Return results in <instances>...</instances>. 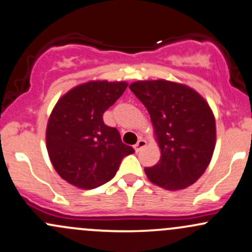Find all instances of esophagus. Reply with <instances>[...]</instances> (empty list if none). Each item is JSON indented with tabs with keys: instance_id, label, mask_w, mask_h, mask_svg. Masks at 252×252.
<instances>
[{
	"instance_id": "obj_1",
	"label": "esophagus",
	"mask_w": 252,
	"mask_h": 252,
	"mask_svg": "<svg viewBox=\"0 0 252 252\" xmlns=\"http://www.w3.org/2000/svg\"><path fill=\"white\" fill-rule=\"evenodd\" d=\"M145 145H146V140L145 139H139L137 141V144H135L133 148H134L135 151L138 152V151H140V150L143 149Z\"/></svg>"
}]
</instances>
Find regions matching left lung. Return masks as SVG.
Listing matches in <instances>:
<instances>
[{
	"mask_svg": "<svg viewBox=\"0 0 252 252\" xmlns=\"http://www.w3.org/2000/svg\"><path fill=\"white\" fill-rule=\"evenodd\" d=\"M129 89L148 109L160 150L159 162L144 169L150 182L168 190L191 186L206 171L216 148L210 104L196 90L177 82L137 81Z\"/></svg>",
	"mask_w": 252,
	"mask_h": 252,
	"instance_id": "1",
	"label": "left lung"
}]
</instances>
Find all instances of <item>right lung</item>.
I'll use <instances>...</instances> for the list:
<instances>
[{"label":"right lung","mask_w":252,"mask_h":252,"mask_svg":"<svg viewBox=\"0 0 252 252\" xmlns=\"http://www.w3.org/2000/svg\"><path fill=\"white\" fill-rule=\"evenodd\" d=\"M127 88V82L89 81L70 89L53 107L46 127V149L62 179L81 189L111 181L132 146L121 141L103 113Z\"/></svg>","instance_id":"add662e5"}]
</instances>
